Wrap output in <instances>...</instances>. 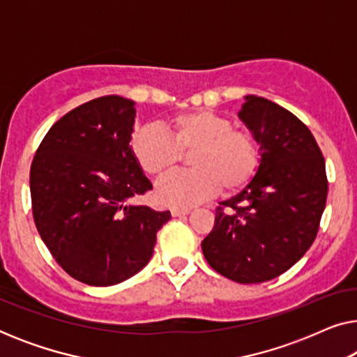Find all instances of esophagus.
Segmentation results:
<instances>
[{"label":"esophagus","mask_w":357,"mask_h":357,"mask_svg":"<svg viewBox=\"0 0 357 357\" xmlns=\"http://www.w3.org/2000/svg\"><path fill=\"white\" fill-rule=\"evenodd\" d=\"M170 213H172V216H183V214H188L190 213V208H172L170 209Z\"/></svg>","instance_id":"34e87169"}]
</instances>
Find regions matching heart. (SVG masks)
I'll use <instances>...</instances> for the list:
<instances>
[{"instance_id":"b5f03b06","label":"heart","mask_w":357,"mask_h":357,"mask_svg":"<svg viewBox=\"0 0 357 357\" xmlns=\"http://www.w3.org/2000/svg\"><path fill=\"white\" fill-rule=\"evenodd\" d=\"M169 135L141 126L130 136V151L144 174L160 178L190 154L192 170L165 177L158 185L164 204L187 208L213 197L218 190L234 195L245 188L260 165V149L252 131L211 110H193L167 121Z\"/></svg>"}]
</instances>
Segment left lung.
I'll list each match as a JSON object with an SVG mask.
<instances>
[{"mask_svg": "<svg viewBox=\"0 0 357 357\" xmlns=\"http://www.w3.org/2000/svg\"><path fill=\"white\" fill-rule=\"evenodd\" d=\"M238 116L260 143V167L241 193L216 208L202 248L219 275L253 284L275 280L309 250L328 180L314 135L289 110L247 96Z\"/></svg>", "mask_w": 357, "mask_h": 357, "instance_id": "1", "label": "left lung"}]
</instances>
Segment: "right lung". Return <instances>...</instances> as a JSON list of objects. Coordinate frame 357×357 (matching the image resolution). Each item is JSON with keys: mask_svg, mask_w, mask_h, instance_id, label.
Masks as SVG:
<instances>
[{"mask_svg": "<svg viewBox=\"0 0 357 357\" xmlns=\"http://www.w3.org/2000/svg\"><path fill=\"white\" fill-rule=\"evenodd\" d=\"M135 102L104 96L68 112L31 165L32 216L58 265L89 286H114L153 257L170 211L128 204L153 185L130 151Z\"/></svg>", "mask_w": 357, "mask_h": 357, "instance_id": "1", "label": "right lung"}]
</instances>
